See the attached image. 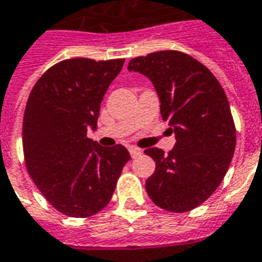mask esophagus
Segmentation results:
<instances>
[{"mask_svg": "<svg viewBox=\"0 0 262 262\" xmlns=\"http://www.w3.org/2000/svg\"><path fill=\"white\" fill-rule=\"evenodd\" d=\"M129 152H130L132 157H137V156H140V155H141L142 150L138 149V148H136V146H130V148H129Z\"/></svg>", "mask_w": 262, "mask_h": 262, "instance_id": "esophagus-1", "label": "esophagus"}]
</instances>
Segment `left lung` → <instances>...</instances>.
Masks as SVG:
<instances>
[{
  "instance_id": "left-lung-1",
  "label": "left lung",
  "mask_w": 262,
  "mask_h": 262,
  "mask_svg": "<svg viewBox=\"0 0 262 262\" xmlns=\"http://www.w3.org/2000/svg\"><path fill=\"white\" fill-rule=\"evenodd\" d=\"M127 70L153 83L161 117L176 138L168 155L159 148L145 150L156 163L146 192L167 211H190L218 188L234 155L235 126L226 94L207 67L178 51L135 57Z\"/></svg>"
}]
</instances>
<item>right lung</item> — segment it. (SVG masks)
<instances>
[{
	"instance_id": "right-lung-1",
	"label": "right lung",
	"mask_w": 262,
	"mask_h": 262,
	"mask_svg": "<svg viewBox=\"0 0 262 262\" xmlns=\"http://www.w3.org/2000/svg\"><path fill=\"white\" fill-rule=\"evenodd\" d=\"M125 59L63 60L41 75L28 98L23 121L25 164L57 211L86 218L112 199L130 155L87 138L97 130L101 102Z\"/></svg>"
}]
</instances>
